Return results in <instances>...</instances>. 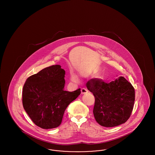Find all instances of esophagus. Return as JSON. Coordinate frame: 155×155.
Listing matches in <instances>:
<instances>
[{
  "instance_id": "1",
  "label": "esophagus",
  "mask_w": 155,
  "mask_h": 155,
  "mask_svg": "<svg viewBox=\"0 0 155 155\" xmlns=\"http://www.w3.org/2000/svg\"><path fill=\"white\" fill-rule=\"evenodd\" d=\"M81 94H85L88 92V91L87 90V89L85 88H82L81 90Z\"/></svg>"
}]
</instances>
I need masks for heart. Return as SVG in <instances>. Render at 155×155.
Here are the masks:
<instances>
[{"instance_id": "heart-1", "label": "heart", "mask_w": 155, "mask_h": 155, "mask_svg": "<svg viewBox=\"0 0 155 155\" xmlns=\"http://www.w3.org/2000/svg\"><path fill=\"white\" fill-rule=\"evenodd\" d=\"M73 79L74 80H75V77H73Z\"/></svg>"}]
</instances>
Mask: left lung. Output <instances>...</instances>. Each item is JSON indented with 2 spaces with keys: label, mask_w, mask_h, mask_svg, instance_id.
<instances>
[{
  "label": "left lung",
  "mask_w": 155,
  "mask_h": 155,
  "mask_svg": "<svg viewBox=\"0 0 155 155\" xmlns=\"http://www.w3.org/2000/svg\"><path fill=\"white\" fill-rule=\"evenodd\" d=\"M87 88L95 96L93 113L97 123L113 127L125 123L132 113L135 89L124 77L106 83L101 78H92Z\"/></svg>",
  "instance_id": "left-lung-1"
}]
</instances>
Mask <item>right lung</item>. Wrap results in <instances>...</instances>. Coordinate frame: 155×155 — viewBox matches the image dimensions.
<instances>
[{
    "label": "right lung",
    "mask_w": 155,
    "mask_h": 155,
    "mask_svg": "<svg viewBox=\"0 0 155 155\" xmlns=\"http://www.w3.org/2000/svg\"><path fill=\"white\" fill-rule=\"evenodd\" d=\"M65 71L60 65L46 67L29 77L22 89V105L35 125L51 129L61 124L67 106L81 94L64 90Z\"/></svg>",
    "instance_id": "right-lung-1"
}]
</instances>
